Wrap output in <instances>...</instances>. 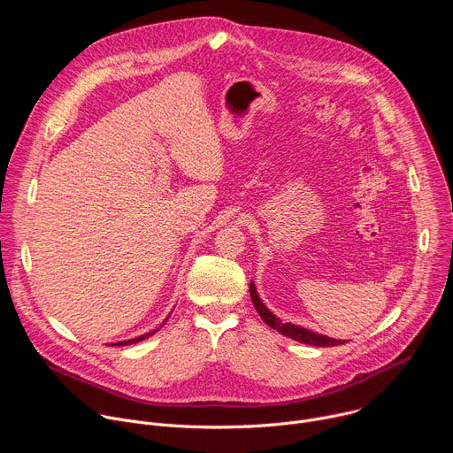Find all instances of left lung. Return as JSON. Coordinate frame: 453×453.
I'll list each match as a JSON object with an SVG mask.
<instances>
[{
    "label": "left lung",
    "mask_w": 453,
    "mask_h": 453,
    "mask_svg": "<svg viewBox=\"0 0 453 453\" xmlns=\"http://www.w3.org/2000/svg\"><path fill=\"white\" fill-rule=\"evenodd\" d=\"M249 292H250V299H252V304H254L256 311L260 313V317L265 320V325H269L271 328L278 330L281 335H285V337H288V339H294V341H297V342L310 344V346H319V348L339 346V344H344V342H346V341H337V339H332V337H326V335L315 334V332L306 330V328H303V326L292 325V322H283L280 317H276V315L264 304V301L260 299V296H257V290H256L254 281H250Z\"/></svg>",
    "instance_id": "obj_1"
}]
</instances>
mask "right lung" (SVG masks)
<instances>
[{
	"label": "right lung",
	"instance_id": "obj_1",
	"mask_svg": "<svg viewBox=\"0 0 453 453\" xmlns=\"http://www.w3.org/2000/svg\"><path fill=\"white\" fill-rule=\"evenodd\" d=\"M166 319H168V317H166ZM166 319H165V322H166ZM165 322H163V325H165ZM163 325H161V326H163ZM161 326H159V328H161ZM159 328H157V330H159ZM157 330H152V332H149V334H145V335H140V337H136V339H128V341H121V342H112L111 346H128V344H136V342H142V341H145V339L152 337V335H154Z\"/></svg>",
	"mask_w": 453,
	"mask_h": 453
}]
</instances>
